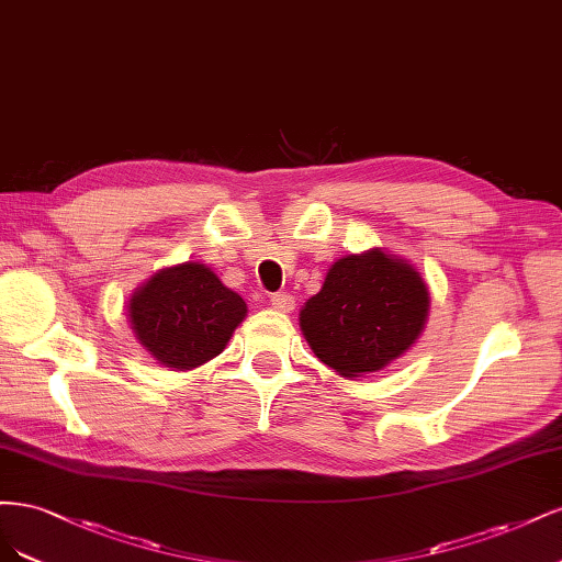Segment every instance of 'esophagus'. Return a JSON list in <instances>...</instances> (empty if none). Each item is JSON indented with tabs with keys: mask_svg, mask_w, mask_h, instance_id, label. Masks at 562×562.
Here are the masks:
<instances>
[{
	"mask_svg": "<svg viewBox=\"0 0 562 562\" xmlns=\"http://www.w3.org/2000/svg\"><path fill=\"white\" fill-rule=\"evenodd\" d=\"M270 303H273L276 311H282V313L294 311V305H296L294 296H292V294H286V292H276V294H270Z\"/></svg>",
	"mask_w": 562,
	"mask_h": 562,
	"instance_id": "obj_1",
	"label": "esophagus"
}]
</instances>
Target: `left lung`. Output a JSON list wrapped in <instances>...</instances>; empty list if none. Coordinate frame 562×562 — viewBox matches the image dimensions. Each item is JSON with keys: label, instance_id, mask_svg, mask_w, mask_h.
I'll use <instances>...</instances> for the list:
<instances>
[{"label": "left lung", "instance_id": "left-lung-1", "mask_svg": "<svg viewBox=\"0 0 562 562\" xmlns=\"http://www.w3.org/2000/svg\"><path fill=\"white\" fill-rule=\"evenodd\" d=\"M429 292L402 259L373 249L336 261L301 311V331L336 373L357 378L387 367L420 336Z\"/></svg>", "mask_w": 562, "mask_h": 562}]
</instances>
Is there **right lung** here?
Wrapping results in <instances>:
<instances>
[{"instance_id":"add662e5","label":"right lung","mask_w":562,"mask_h":562,"mask_svg":"<svg viewBox=\"0 0 562 562\" xmlns=\"http://www.w3.org/2000/svg\"><path fill=\"white\" fill-rule=\"evenodd\" d=\"M128 313L139 342L162 367L193 369L226 348L247 305L203 263H182L135 292Z\"/></svg>"}]
</instances>
